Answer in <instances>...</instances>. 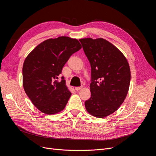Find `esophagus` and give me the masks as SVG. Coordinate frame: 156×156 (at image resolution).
I'll use <instances>...</instances> for the list:
<instances>
[{
    "mask_svg": "<svg viewBox=\"0 0 156 156\" xmlns=\"http://www.w3.org/2000/svg\"><path fill=\"white\" fill-rule=\"evenodd\" d=\"M83 86H81V87H75V90L76 91H78V90H81V89H82L83 88Z\"/></svg>",
    "mask_w": 156,
    "mask_h": 156,
    "instance_id": "1",
    "label": "esophagus"
}]
</instances>
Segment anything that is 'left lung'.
I'll list each match as a JSON object with an SVG mask.
<instances>
[{
	"label": "left lung",
	"instance_id": "left-lung-1",
	"mask_svg": "<svg viewBox=\"0 0 156 156\" xmlns=\"http://www.w3.org/2000/svg\"><path fill=\"white\" fill-rule=\"evenodd\" d=\"M90 64L91 97L85 102L87 111L105 118L118 110L129 87V64L119 49L104 38L80 39Z\"/></svg>",
	"mask_w": 156,
	"mask_h": 156
}]
</instances>
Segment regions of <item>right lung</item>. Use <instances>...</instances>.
Listing matches in <instances>:
<instances>
[{
    "label": "right lung",
    "instance_id": "right-lung-1",
    "mask_svg": "<svg viewBox=\"0 0 156 156\" xmlns=\"http://www.w3.org/2000/svg\"><path fill=\"white\" fill-rule=\"evenodd\" d=\"M79 41L68 37L50 38L38 45L27 57L23 66L24 90L35 107L45 114L62 111L71 93L63 76L64 64L81 49Z\"/></svg>",
    "mask_w": 156,
    "mask_h": 156
}]
</instances>
